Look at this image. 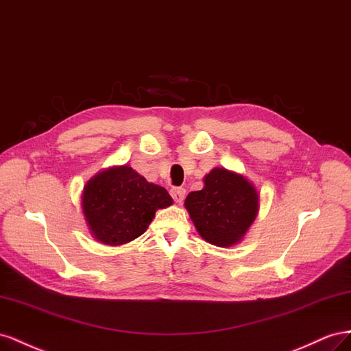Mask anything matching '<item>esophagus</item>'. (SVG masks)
<instances>
[{"instance_id": "34e87169", "label": "esophagus", "mask_w": 351, "mask_h": 351, "mask_svg": "<svg viewBox=\"0 0 351 351\" xmlns=\"http://www.w3.org/2000/svg\"><path fill=\"white\" fill-rule=\"evenodd\" d=\"M170 194H172L173 199L178 204H181L186 195V191H185V188H173L172 191H170Z\"/></svg>"}]
</instances>
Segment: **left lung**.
<instances>
[{"label":"left lung","instance_id":"left-lung-1","mask_svg":"<svg viewBox=\"0 0 351 351\" xmlns=\"http://www.w3.org/2000/svg\"><path fill=\"white\" fill-rule=\"evenodd\" d=\"M204 186L189 193L185 208L204 241L232 247L243 241L257 217L260 194L252 181L225 167L204 176Z\"/></svg>","mask_w":351,"mask_h":351}]
</instances>
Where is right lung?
<instances>
[{
    "mask_svg": "<svg viewBox=\"0 0 351 351\" xmlns=\"http://www.w3.org/2000/svg\"><path fill=\"white\" fill-rule=\"evenodd\" d=\"M172 204L163 186L148 182L128 165L99 170L84 186L81 198L89 234L114 247L143 235L157 210Z\"/></svg>",
    "mask_w": 351,
    "mask_h": 351,
    "instance_id": "add662e5",
    "label": "right lung"
}]
</instances>
